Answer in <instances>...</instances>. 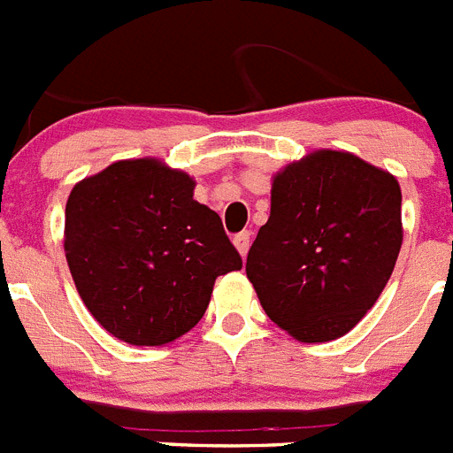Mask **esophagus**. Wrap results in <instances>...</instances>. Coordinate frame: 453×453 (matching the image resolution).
<instances>
[{"label": "esophagus", "mask_w": 453, "mask_h": 453, "mask_svg": "<svg viewBox=\"0 0 453 453\" xmlns=\"http://www.w3.org/2000/svg\"><path fill=\"white\" fill-rule=\"evenodd\" d=\"M250 231H242V234H238L234 238V245H235V250L240 251V256H242V258H245L247 256V251H250Z\"/></svg>", "instance_id": "obj_1"}]
</instances>
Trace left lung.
I'll return each instance as SVG.
<instances>
[{
    "mask_svg": "<svg viewBox=\"0 0 453 453\" xmlns=\"http://www.w3.org/2000/svg\"><path fill=\"white\" fill-rule=\"evenodd\" d=\"M402 238L397 179L347 151H315L274 177L247 276L272 322L326 342L374 306Z\"/></svg>",
    "mask_w": 453,
    "mask_h": 453,
    "instance_id": "obj_1",
    "label": "left lung"
}]
</instances>
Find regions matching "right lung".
<instances>
[{"instance_id":"obj_1","label":"right lung","mask_w":453,"mask_h":453,"mask_svg":"<svg viewBox=\"0 0 453 453\" xmlns=\"http://www.w3.org/2000/svg\"><path fill=\"white\" fill-rule=\"evenodd\" d=\"M195 181L154 158L118 161L72 188L65 258L92 318L138 347L167 345L206 313L218 276L242 267Z\"/></svg>"}]
</instances>
